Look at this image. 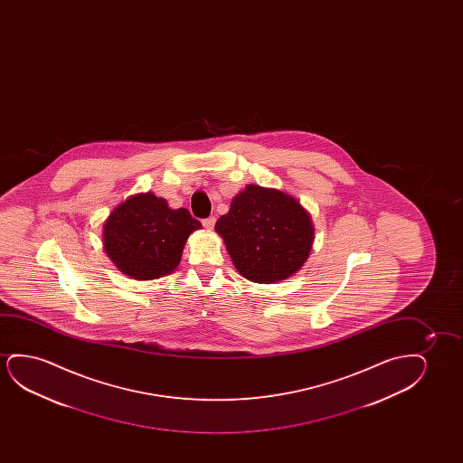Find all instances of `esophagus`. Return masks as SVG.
I'll use <instances>...</instances> for the list:
<instances>
[{"instance_id": "esophagus-1", "label": "esophagus", "mask_w": 463, "mask_h": 463, "mask_svg": "<svg viewBox=\"0 0 463 463\" xmlns=\"http://www.w3.org/2000/svg\"><path fill=\"white\" fill-rule=\"evenodd\" d=\"M215 222H216L215 216H209V218H205V220H203V228L213 229V226H215Z\"/></svg>"}]
</instances>
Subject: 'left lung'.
<instances>
[{
	"mask_svg": "<svg viewBox=\"0 0 463 463\" xmlns=\"http://www.w3.org/2000/svg\"><path fill=\"white\" fill-rule=\"evenodd\" d=\"M235 269L254 283L289 279L308 260L315 229L304 207L285 193L248 184L215 224Z\"/></svg>",
	"mask_w": 463,
	"mask_h": 463,
	"instance_id": "left-lung-1",
	"label": "left lung"
}]
</instances>
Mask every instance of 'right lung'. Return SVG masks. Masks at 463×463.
Here are the masks:
<instances>
[{
    "label": "right lung",
    "mask_w": 463,
    "mask_h": 463,
    "mask_svg": "<svg viewBox=\"0 0 463 463\" xmlns=\"http://www.w3.org/2000/svg\"><path fill=\"white\" fill-rule=\"evenodd\" d=\"M201 222L186 209L172 210L152 193L129 197L104 224V248L121 272L136 279L171 273L182 260L188 235Z\"/></svg>",
    "instance_id": "add662e5"
}]
</instances>
